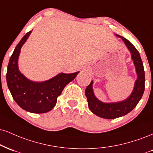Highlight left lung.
<instances>
[{
  "mask_svg": "<svg viewBox=\"0 0 153 153\" xmlns=\"http://www.w3.org/2000/svg\"><path fill=\"white\" fill-rule=\"evenodd\" d=\"M115 36L122 38L123 42L131 53V58L135 66L137 78L135 82V85L131 95L126 100L120 102L105 103L99 100L95 96L93 93V81H91V84L86 88L85 95L90 110L95 115L105 119H115L124 116L130 113L135 108L139 101L140 100L145 91V71L139 52L126 38L118 35Z\"/></svg>",
  "mask_w": 153,
  "mask_h": 153,
  "instance_id": "8db88e82",
  "label": "left lung"
}]
</instances>
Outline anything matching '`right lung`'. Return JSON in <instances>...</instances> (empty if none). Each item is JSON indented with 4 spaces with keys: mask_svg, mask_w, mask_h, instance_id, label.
I'll return each mask as SVG.
<instances>
[{
    "mask_svg": "<svg viewBox=\"0 0 153 153\" xmlns=\"http://www.w3.org/2000/svg\"><path fill=\"white\" fill-rule=\"evenodd\" d=\"M32 31L23 37L13 53L8 65L6 81L13 98L22 109L33 113H45L54 108L57 98L67 84L74 80L78 72L59 73L43 82H34L19 71L18 65L21 49Z\"/></svg>",
    "mask_w": 153,
    "mask_h": 153,
    "instance_id": "add662e5",
    "label": "right lung"
}]
</instances>
